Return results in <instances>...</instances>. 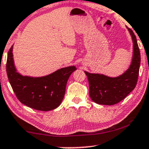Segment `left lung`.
<instances>
[{
	"instance_id": "1",
	"label": "left lung",
	"mask_w": 149,
	"mask_h": 149,
	"mask_svg": "<svg viewBox=\"0 0 149 149\" xmlns=\"http://www.w3.org/2000/svg\"><path fill=\"white\" fill-rule=\"evenodd\" d=\"M133 41V56L129 68L118 77H109L85 71L89 85V96L101 105H113L123 100L137 83L140 64V54L133 31L127 28Z\"/></svg>"
}]
</instances>
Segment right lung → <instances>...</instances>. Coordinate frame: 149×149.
I'll return each instance as SVG.
<instances>
[{
  "label": "right lung",
  "mask_w": 149,
  "mask_h": 149,
  "mask_svg": "<svg viewBox=\"0 0 149 149\" xmlns=\"http://www.w3.org/2000/svg\"><path fill=\"white\" fill-rule=\"evenodd\" d=\"M13 46L8 52L7 73L12 89L18 100L31 109L41 111L56 109L61 104L70 74L74 66L64 67L42 77L23 75L16 68Z\"/></svg>",
  "instance_id": "1"
}]
</instances>
